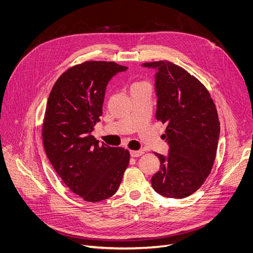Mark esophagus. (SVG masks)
<instances>
[{"label": "esophagus", "instance_id": "34e87169", "mask_svg": "<svg viewBox=\"0 0 253 253\" xmlns=\"http://www.w3.org/2000/svg\"><path fill=\"white\" fill-rule=\"evenodd\" d=\"M142 155H143L142 150H130V156H132L133 158H138Z\"/></svg>", "mask_w": 253, "mask_h": 253}]
</instances>
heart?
Listing matches in <instances>:
<instances>
[{
  "mask_svg": "<svg viewBox=\"0 0 253 253\" xmlns=\"http://www.w3.org/2000/svg\"><path fill=\"white\" fill-rule=\"evenodd\" d=\"M143 84H146V83H144V82H137V83H134L132 87H136V86H141V85H143Z\"/></svg>",
  "mask_w": 253,
  "mask_h": 253,
  "instance_id": "b5f03b06",
  "label": "heart"
}]
</instances>
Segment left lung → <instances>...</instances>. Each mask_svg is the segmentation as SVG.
Returning <instances> with one entry per match:
<instances>
[{"label":"left lung","instance_id":"1","mask_svg":"<svg viewBox=\"0 0 253 253\" xmlns=\"http://www.w3.org/2000/svg\"><path fill=\"white\" fill-rule=\"evenodd\" d=\"M157 69L156 118L166 124L167 156L156 154L160 170L151 186L160 195L184 198L209 176L216 158L220 123L207 88L180 66L166 61L144 63Z\"/></svg>","mask_w":253,"mask_h":253}]
</instances>
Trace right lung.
I'll return each instance as SVG.
<instances>
[{"label":"right lung","instance_id":"1","mask_svg":"<svg viewBox=\"0 0 253 253\" xmlns=\"http://www.w3.org/2000/svg\"><path fill=\"white\" fill-rule=\"evenodd\" d=\"M126 69L112 61L75 65L59 77L47 99L45 154L69 190L90 203L116 193L129 162L127 149L99 145L91 135L103 114L109 81Z\"/></svg>","mask_w":253,"mask_h":253}]
</instances>
